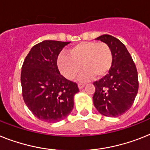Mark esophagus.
<instances>
[{"label":"esophagus","instance_id":"34e87169","mask_svg":"<svg viewBox=\"0 0 150 150\" xmlns=\"http://www.w3.org/2000/svg\"><path fill=\"white\" fill-rule=\"evenodd\" d=\"M84 85H85V84L83 83H78V87H79V89L80 90V89H82Z\"/></svg>","mask_w":150,"mask_h":150}]
</instances>
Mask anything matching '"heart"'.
I'll return each instance as SVG.
<instances>
[{"label": "heart", "instance_id": "1", "mask_svg": "<svg viewBox=\"0 0 150 150\" xmlns=\"http://www.w3.org/2000/svg\"><path fill=\"white\" fill-rule=\"evenodd\" d=\"M57 67L68 80H74L81 70L80 79L88 80L95 76H106L112 66V52L104 42L84 41L73 46L68 54L62 53L57 57Z\"/></svg>", "mask_w": 150, "mask_h": 150}]
</instances>
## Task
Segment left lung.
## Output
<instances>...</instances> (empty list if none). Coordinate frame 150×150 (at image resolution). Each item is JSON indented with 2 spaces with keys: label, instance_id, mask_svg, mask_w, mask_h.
I'll return each instance as SVG.
<instances>
[{
  "label": "left lung",
  "instance_id": "obj_1",
  "mask_svg": "<svg viewBox=\"0 0 150 150\" xmlns=\"http://www.w3.org/2000/svg\"><path fill=\"white\" fill-rule=\"evenodd\" d=\"M110 47L112 66L109 74L95 81L93 104L105 117H117L133 106L139 89L137 70L130 54L117 38L103 34L96 38Z\"/></svg>",
  "mask_w": 150,
  "mask_h": 150
}]
</instances>
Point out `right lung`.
<instances>
[{
	"label": "right lung",
	"instance_id": "add662e5",
	"mask_svg": "<svg viewBox=\"0 0 150 150\" xmlns=\"http://www.w3.org/2000/svg\"><path fill=\"white\" fill-rule=\"evenodd\" d=\"M70 42L44 40L31 48L22 65V96L37 118L48 122L64 120L74 107L77 83L62 76L57 57Z\"/></svg>",
	"mask_w": 150,
	"mask_h": 150
}]
</instances>
